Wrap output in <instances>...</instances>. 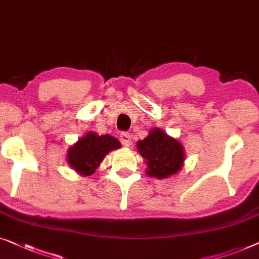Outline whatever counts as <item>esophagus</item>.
Listing matches in <instances>:
<instances>
[{
    "label": "esophagus",
    "instance_id": "1",
    "mask_svg": "<svg viewBox=\"0 0 259 259\" xmlns=\"http://www.w3.org/2000/svg\"><path fill=\"white\" fill-rule=\"evenodd\" d=\"M119 140H121L122 144L124 145V147H129L131 144V136L126 133H122L121 136H119Z\"/></svg>",
    "mask_w": 259,
    "mask_h": 259
}]
</instances>
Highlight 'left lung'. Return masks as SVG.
<instances>
[{"label":"left lung","mask_w":259,"mask_h":259,"mask_svg":"<svg viewBox=\"0 0 259 259\" xmlns=\"http://www.w3.org/2000/svg\"><path fill=\"white\" fill-rule=\"evenodd\" d=\"M136 145L138 154L147 164L145 174L148 176L165 180L176 175L184 165V147L177 138L169 136L162 129H151Z\"/></svg>","instance_id":"8db88e82"}]
</instances>
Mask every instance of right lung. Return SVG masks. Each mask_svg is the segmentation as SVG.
Listing matches in <instances>:
<instances>
[{
    "instance_id": "1",
    "label": "right lung",
    "mask_w": 259,
    "mask_h": 259,
    "mask_svg": "<svg viewBox=\"0 0 259 259\" xmlns=\"http://www.w3.org/2000/svg\"><path fill=\"white\" fill-rule=\"evenodd\" d=\"M122 147L117 138L88 131L78 138L67 151V161L72 170L81 176H90L103 162L105 156Z\"/></svg>"
}]
</instances>
